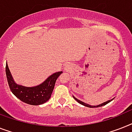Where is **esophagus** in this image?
Wrapping results in <instances>:
<instances>
[{
    "instance_id": "obj_1",
    "label": "esophagus",
    "mask_w": 132,
    "mask_h": 132,
    "mask_svg": "<svg viewBox=\"0 0 132 132\" xmlns=\"http://www.w3.org/2000/svg\"><path fill=\"white\" fill-rule=\"evenodd\" d=\"M66 68H66V70H67V69H66Z\"/></svg>"
}]
</instances>
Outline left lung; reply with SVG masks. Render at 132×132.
I'll return each mask as SVG.
<instances>
[{"label": "left lung", "instance_id": "left-lung-1", "mask_svg": "<svg viewBox=\"0 0 132 132\" xmlns=\"http://www.w3.org/2000/svg\"><path fill=\"white\" fill-rule=\"evenodd\" d=\"M73 97H74V99L77 102H79V104H81L83 105V106H85L89 107V108H97V107L102 106H104V105H106V104H108V103H109L110 102H111L112 100H113V99H111V100H108V101L105 102H103V103H102V104H100L97 105H97H96V106H92V105H89V104H88L85 103V102H83L81 101V100H78V99H77V98H76V97H75V96H73Z\"/></svg>", "mask_w": 132, "mask_h": 132}]
</instances>
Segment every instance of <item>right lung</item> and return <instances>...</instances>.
Segmentation results:
<instances>
[{
	"instance_id": "add662e5",
	"label": "right lung",
	"mask_w": 132,
	"mask_h": 132,
	"mask_svg": "<svg viewBox=\"0 0 132 132\" xmlns=\"http://www.w3.org/2000/svg\"><path fill=\"white\" fill-rule=\"evenodd\" d=\"M62 73V71L53 73L36 86L25 87L17 84L14 81L8 65L6 64V75L11 91L21 101L35 106L45 103L49 100L54 89L55 81Z\"/></svg>"
}]
</instances>
